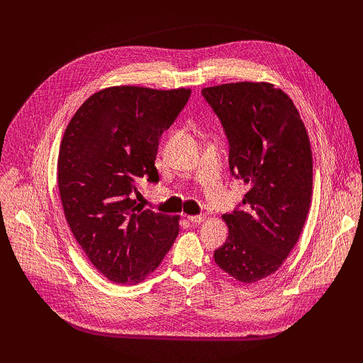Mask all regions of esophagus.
<instances>
[{
  "label": "esophagus",
  "mask_w": 363,
  "mask_h": 363,
  "mask_svg": "<svg viewBox=\"0 0 363 363\" xmlns=\"http://www.w3.org/2000/svg\"><path fill=\"white\" fill-rule=\"evenodd\" d=\"M188 220L197 225V223H201L206 220V215H191V216H188Z\"/></svg>",
  "instance_id": "obj_1"
}]
</instances>
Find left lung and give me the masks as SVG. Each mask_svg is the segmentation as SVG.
I'll return each instance as SVG.
<instances>
[{
	"instance_id": "1",
	"label": "left lung",
	"mask_w": 363,
	"mask_h": 363,
	"mask_svg": "<svg viewBox=\"0 0 363 363\" xmlns=\"http://www.w3.org/2000/svg\"><path fill=\"white\" fill-rule=\"evenodd\" d=\"M230 141V170L249 191L241 211L222 215L228 238L215 262L252 284L278 271L294 249L312 201L313 162L293 100L269 82L203 88Z\"/></svg>"
}]
</instances>
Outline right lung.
Instances as JSON below:
<instances>
[{
  "label": "right lung",
  "instance_id": "1",
  "mask_svg": "<svg viewBox=\"0 0 363 363\" xmlns=\"http://www.w3.org/2000/svg\"><path fill=\"white\" fill-rule=\"evenodd\" d=\"M189 95L191 88L108 86L66 126L57 160L65 216L94 268L114 284L143 282L179 234V216L143 211L130 194L140 178L159 181V140Z\"/></svg>",
  "mask_w": 363,
  "mask_h": 363
}]
</instances>
